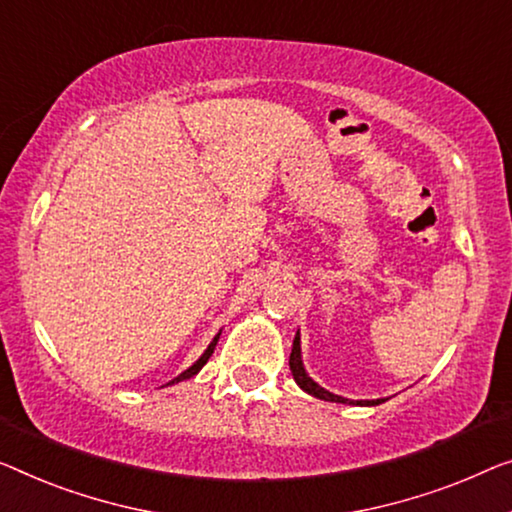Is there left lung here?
<instances>
[{
    "instance_id": "obj_1",
    "label": "left lung",
    "mask_w": 512,
    "mask_h": 512,
    "mask_svg": "<svg viewBox=\"0 0 512 512\" xmlns=\"http://www.w3.org/2000/svg\"><path fill=\"white\" fill-rule=\"evenodd\" d=\"M289 370H292V375H294V381L296 384H299L305 393H310V395H315V398H319V400H329V402H342V404H361V407H365V404H381L384 400H347V398H340V395H333V393H329L326 391V388H322L317 384V381H312L310 377H308V372H305V368H303V361H301V335L296 333V338H294V345H292V354H289Z\"/></svg>"
}]
</instances>
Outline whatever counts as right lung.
Instances as JSON below:
<instances>
[{
    "instance_id": "right-lung-1",
    "label": "right lung",
    "mask_w": 512,
    "mask_h": 512,
    "mask_svg": "<svg viewBox=\"0 0 512 512\" xmlns=\"http://www.w3.org/2000/svg\"><path fill=\"white\" fill-rule=\"evenodd\" d=\"M218 338H220V333L216 335V338H213V342H211V345L207 347V352H204L200 358H197V361H195L193 365H190L188 370H183L179 377H174V379H172L170 384H167V386H172V384H179V381H183V379H190V377H195L197 372H200V370L204 368V365H207V361H209L211 354H213V349H216V342H218Z\"/></svg>"
}]
</instances>
